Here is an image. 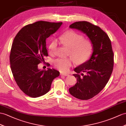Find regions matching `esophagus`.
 <instances>
[{
    "label": "esophagus",
    "instance_id": "esophagus-1",
    "mask_svg": "<svg viewBox=\"0 0 126 126\" xmlns=\"http://www.w3.org/2000/svg\"><path fill=\"white\" fill-rule=\"evenodd\" d=\"M61 75H63V76H68L69 74L68 73H60Z\"/></svg>",
    "mask_w": 126,
    "mask_h": 126
}]
</instances>
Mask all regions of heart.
I'll return each mask as SVG.
<instances>
[{"label":"heart","mask_w":126,"mask_h":126,"mask_svg":"<svg viewBox=\"0 0 126 126\" xmlns=\"http://www.w3.org/2000/svg\"><path fill=\"white\" fill-rule=\"evenodd\" d=\"M60 41L70 49L69 55L73 58H58L54 61V65L61 72L68 71L75 60L79 64L85 63L90 59L93 50V45L89 40L84 39L82 35L73 30L65 32L60 38ZM57 41L53 40L50 45L49 50L54 53L57 47Z\"/></svg>","instance_id":"1"}]
</instances>
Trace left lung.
<instances>
[{
    "instance_id": "left-lung-1",
    "label": "left lung",
    "mask_w": 126,
    "mask_h": 126,
    "mask_svg": "<svg viewBox=\"0 0 126 126\" xmlns=\"http://www.w3.org/2000/svg\"><path fill=\"white\" fill-rule=\"evenodd\" d=\"M69 28L85 33L93 45L90 59L74 69L77 83L69 89L73 96L88 100L99 94L111 77L114 65L111 42L100 27L87 21L74 22Z\"/></svg>"
}]
</instances>
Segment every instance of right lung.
Returning a JSON list of instances; mask_svg holds the SVG:
<instances>
[{"label": "right lung", "instance_id": "add662e5", "mask_svg": "<svg viewBox=\"0 0 126 126\" xmlns=\"http://www.w3.org/2000/svg\"><path fill=\"white\" fill-rule=\"evenodd\" d=\"M62 24L37 21L23 27L15 37L10 57L11 68L16 84L27 96L36 98L46 94L60 75L54 69L40 70L38 65L48 56L46 39Z\"/></svg>", "mask_w": 126, "mask_h": 126}]
</instances>
